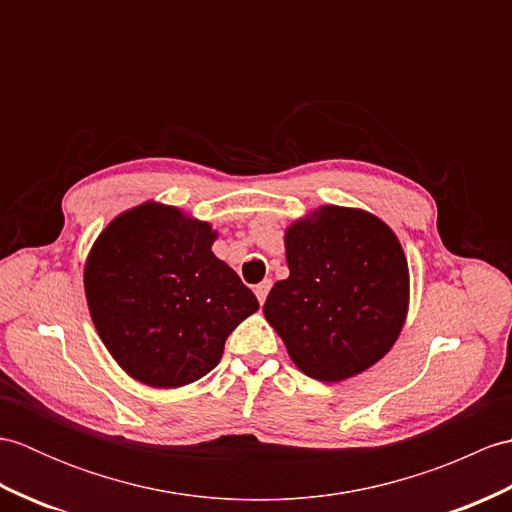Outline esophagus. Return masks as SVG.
<instances>
[{"mask_svg":"<svg viewBox=\"0 0 512 512\" xmlns=\"http://www.w3.org/2000/svg\"><path fill=\"white\" fill-rule=\"evenodd\" d=\"M270 288H273V281H270V279H264L262 284L255 286V295H257V299H259V303H262V306H264V301L268 297V290Z\"/></svg>","mask_w":512,"mask_h":512,"instance_id":"esophagus-1","label":"esophagus"}]
</instances>
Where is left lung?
<instances>
[{"instance_id":"left-lung-1","label":"left lung","mask_w":512,"mask_h":512,"mask_svg":"<svg viewBox=\"0 0 512 512\" xmlns=\"http://www.w3.org/2000/svg\"><path fill=\"white\" fill-rule=\"evenodd\" d=\"M290 277L270 290L264 314L303 374L350 378L383 358L407 314L409 270L378 217L323 206L286 233Z\"/></svg>"}]
</instances>
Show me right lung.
Masks as SVG:
<instances>
[{
	"mask_svg": "<svg viewBox=\"0 0 512 512\" xmlns=\"http://www.w3.org/2000/svg\"><path fill=\"white\" fill-rule=\"evenodd\" d=\"M209 224L140 204L96 239L85 297L107 350L129 376L180 387L220 363L224 343L259 303L211 253Z\"/></svg>",
	"mask_w": 512,
	"mask_h": 512,
	"instance_id": "obj_1",
	"label": "right lung"
}]
</instances>
